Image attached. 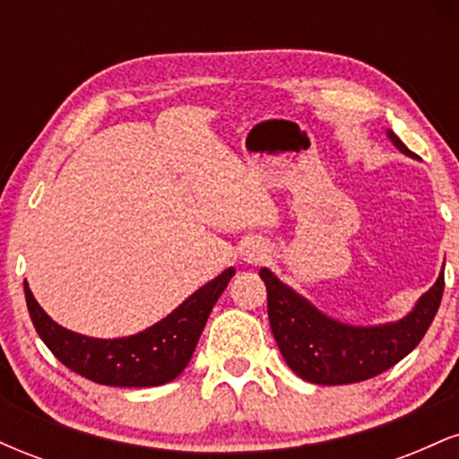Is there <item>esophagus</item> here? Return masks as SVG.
Segmentation results:
<instances>
[{
    "instance_id": "esophagus-1",
    "label": "esophagus",
    "mask_w": 459,
    "mask_h": 459,
    "mask_svg": "<svg viewBox=\"0 0 459 459\" xmlns=\"http://www.w3.org/2000/svg\"><path fill=\"white\" fill-rule=\"evenodd\" d=\"M244 256H246V261L259 263L267 256V250L259 244H247V247L244 250Z\"/></svg>"
}]
</instances>
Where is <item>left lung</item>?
<instances>
[{
  "label": "left lung",
  "mask_w": 459,
  "mask_h": 459,
  "mask_svg": "<svg viewBox=\"0 0 459 459\" xmlns=\"http://www.w3.org/2000/svg\"><path fill=\"white\" fill-rule=\"evenodd\" d=\"M386 134L403 155L416 157L391 129ZM259 276L267 287V315L284 362L302 380L321 386L362 382L397 365L420 343L445 291V272H440L434 287L403 319L365 328L324 315L267 267Z\"/></svg>",
  "instance_id": "8db88e82"
}]
</instances>
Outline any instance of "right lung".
Returning <instances> with one entry per match:
<instances>
[{
	"label": "right lung",
	"instance_id": "obj_1",
	"mask_svg": "<svg viewBox=\"0 0 459 459\" xmlns=\"http://www.w3.org/2000/svg\"><path fill=\"white\" fill-rule=\"evenodd\" d=\"M235 276L233 267L194 291L181 307L151 328L123 339H92L57 325L25 282L31 324L62 365L105 386L144 388L175 380L187 367L213 304Z\"/></svg>",
	"mask_w": 459,
	"mask_h": 459
}]
</instances>
